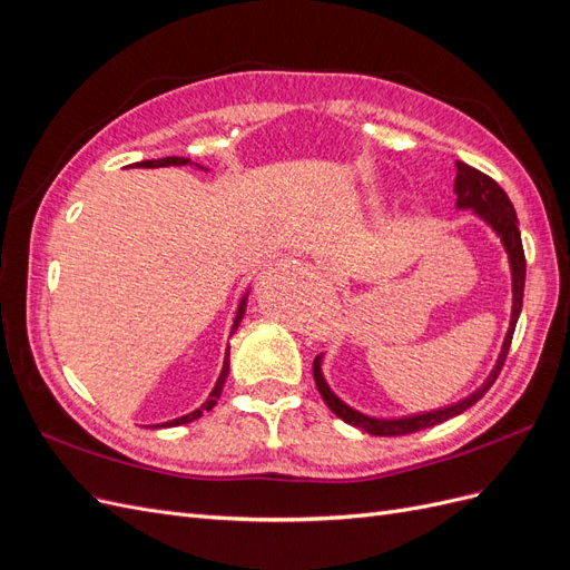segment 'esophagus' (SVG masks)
<instances>
[{"label":"esophagus","mask_w":570,"mask_h":570,"mask_svg":"<svg viewBox=\"0 0 570 570\" xmlns=\"http://www.w3.org/2000/svg\"><path fill=\"white\" fill-rule=\"evenodd\" d=\"M318 268H321V273L325 275V278H335V268L331 264H321Z\"/></svg>","instance_id":"esophagus-1"}]
</instances>
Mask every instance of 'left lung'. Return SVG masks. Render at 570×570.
I'll use <instances>...</instances> for the list:
<instances>
[{
  "instance_id": "left-lung-1",
  "label": "left lung",
  "mask_w": 570,
  "mask_h": 570,
  "mask_svg": "<svg viewBox=\"0 0 570 570\" xmlns=\"http://www.w3.org/2000/svg\"><path fill=\"white\" fill-rule=\"evenodd\" d=\"M454 193H456V206L459 209H473L480 218H485L492 230L502 237V243L509 252V262H511V275H513V308H511V325L509 333L504 337V347L502 354L497 358V366L492 368L490 377L485 381L480 390H475L471 396L465 400L444 406L438 411L430 413H419V416H409V419H392V421H383V419H371L358 413L354 409H350L344 402H340L337 396L331 392V387L325 385L323 373H321V356H316L314 361V381L316 387L323 396V402L327 404L337 419H342L344 423H350L358 430H364L368 435H381V438H394V435H409V433H419V430L440 425L444 421H450L459 413H463L469 406H473L478 400H482L492 383L497 381L499 371H502L509 347H511V337L515 331V323H519L521 316V306H523V289H525V252H523V243H521V230H519V218H515L513 204L507 197V193L502 187L497 185V180H492L490 176L482 174V170L456 161V180H454Z\"/></svg>"
}]
</instances>
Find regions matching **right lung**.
Segmentation results:
<instances>
[{"instance_id":"add662e5","label":"right lung","mask_w":570,"mask_h":570,"mask_svg":"<svg viewBox=\"0 0 570 570\" xmlns=\"http://www.w3.org/2000/svg\"><path fill=\"white\" fill-rule=\"evenodd\" d=\"M189 164V159H185V157H166V159H151V161H140L137 166L140 168H159V166H187ZM247 302V297L243 299V304H239V308H237V316H235V323H233V333L237 331V325H239V321H243V316H245V304ZM228 371H230V361H228V354H226V361H223V371H220V375H218V381H216V385H214V390H212V394H209V400H206L197 411H193V413H187V416H180V419H176V421H168V423H161V425H157V428H170V425H183V423H189V421H197L199 416H204V411H212L214 406H216V400L220 396V390H223V383H226V377H228Z\"/></svg>"}]
</instances>
